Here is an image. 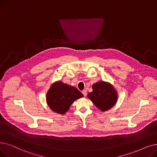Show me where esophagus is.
Returning a JSON list of instances; mask_svg holds the SVG:
<instances>
[{"label": "esophagus", "mask_w": 157, "mask_h": 157, "mask_svg": "<svg viewBox=\"0 0 157 157\" xmlns=\"http://www.w3.org/2000/svg\"><path fill=\"white\" fill-rule=\"evenodd\" d=\"M82 94H83V95L85 97V96H86V95H87V92H86V90H83V91H82Z\"/></svg>", "instance_id": "1"}]
</instances>
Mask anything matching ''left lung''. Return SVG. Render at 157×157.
<instances>
[{
    "label": "left lung",
    "instance_id": "8db88e82",
    "mask_svg": "<svg viewBox=\"0 0 157 157\" xmlns=\"http://www.w3.org/2000/svg\"><path fill=\"white\" fill-rule=\"evenodd\" d=\"M92 88L88 97L101 111L108 110L116 104L117 94L110 84L100 81L93 85Z\"/></svg>",
    "mask_w": 157,
    "mask_h": 157
}]
</instances>
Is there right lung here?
<instances>
[{"mask_svg": "<svg viewBox=\"0 0 157 157\" xmlns=\"http://www.w3.org/2000/svg\"><path fill=\"white\" fill-rule=\"evenodd\" d=\"M83 96L75 87L62 82L54 83L46 95L47 103L53 111L63 114L67 112L74 101Z\"/></svg>", "mask_w": 157, "mask_h": 157, "instance_id": "add662e5", "label": "right lung"}]
</instances>
